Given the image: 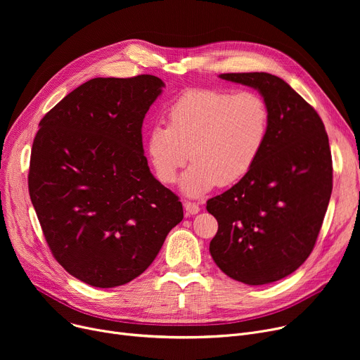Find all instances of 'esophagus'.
I'll use <instances>...</instances> for the list:
<instances>
[{"label": "esophagus", "instance_id": "1", "mask_svg": "<svg viewBox=\"0 0 360 360\" xmlns=\"http://www.w3.org/2000/svg\"><path fill=\"white\" fill-rule=\"evenodd\" d=\"M184 209L186 212L188 216H194L200 212V205L195 204V202H190V201H185L184 202Z\"/></svg>", "mask_w": 360, "mask_h": 360}]
</instances>
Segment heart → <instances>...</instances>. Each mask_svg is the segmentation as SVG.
Masks as SVG:
<instances>
[{
	"instance_id": "heart-1",
	"label": "heart",
	"mask_w": 360,
	"mask_h": 360,
	"mask_svg": "<svg viewBox=\"0 0 360 360\" xmlns=\"http://www.w3.org/2000/svg\"><path fill=\"white\" fill-rule=\"evenodd\" d=\"M269 124V108L255 91L191 89L169 108L167 127L150 128L148 159L166 185L191 159L181 186L186 195L200 197L250 172L266 144Z\"/></svg>"
}]
</instances>
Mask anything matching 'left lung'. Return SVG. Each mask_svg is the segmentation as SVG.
Wrapping results in <instances>:
<instances>
[{"instance_id":"8db88e82","label":"left lung","mask_w":360,"mask_h":360,"mask_svg":"<svg viewBox=\"0 0 360 360\" xmlns=\"http://www.w3.org/2000/svg\"><path fill=\"white\" fill-rule=\"evenodd\" d=\"M219 77L258 90L270 124L250 172L207 201L219 223L210 254L231 278L269 285L297 270L314 250L333 190L328 136L316 110L277 75Z\"/></svg>"}]
</instances>
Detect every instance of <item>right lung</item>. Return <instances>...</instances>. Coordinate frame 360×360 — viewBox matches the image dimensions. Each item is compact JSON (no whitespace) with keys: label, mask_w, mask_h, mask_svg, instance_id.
I'll return each mask as SVG.
<instances>
[{"label":"right lung","mask_w":360,"mask_h":360,"mask_svg":"<svg viewBox=\"0 0 360 360\" xmlns=\"http://www.w3.org/2000/svg\"><path fill=\"white\" fill-rule=\"evenodd\" d=\"M156 75L98 77L39 122L29 194L52 255L75 278L117 288L147 270L184 219L178 197L150 172L141 127L162 94Z\"/></svg>","instance_id":"add662e5"}]
</instances>
